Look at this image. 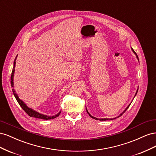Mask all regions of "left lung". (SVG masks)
Returning a JSON list of instances; mask_svg holds the SVG:
<instances>
[{"mask_svg":"<svg viewBox=\"0 0 156 156\" xmlns=\"http://www.w3.org/2000/svg\"><path fill=\"white\" fill-rule=\"evenodd\" d=\"M131 49H132V51H133V53H135V54L136 55V58H137V59L139 60V58H138V56H137V55H136V53H135V51H134V50H133V49H132V48H131ZM138 89H139V88H138ZM137 92H138V90H136V94H135V96H136V94H137ZM134 98H135V97H134ZM131 105V103H130V104H129V105L128 106H127V107H126V109H125V110L124 111V112H122V113H121V114H120V115H119V116H118V118H119V116H122V115H123V114H124V112H126V110L127 109V108H129V105ZM87 112H88V114L89 115V116H90L91 118H92V119H95V120H103H103H104V121H105V120H112V119H116V118H114V119H97V118H95V117H94V116H92V115H90V113H89V112H88L87 109Z\"/></svg>","mask_w":156,"mask_h":156,"instance_id":"left-lung-1","label":"left lung"}]
</instances>
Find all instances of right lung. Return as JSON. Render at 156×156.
<instances>
[{
    "label": "right lung",
    "instance_id": "right-lung-1",
    "mask_svg": "<svg viewBox=\"0 0 156 156\" xmlns=\"http://www.w3.org/2000/svg\"><path fill=\"white\" fill-rule=\"evenodd\" d=\"M17 56H16V58H15V60H14L13 67L12 72V75H11V85H12V87H13V75H14V71H15V69H14V68H15L16 60V58H17ZM12 91H13V95H14V96H15L16 100L17 101L19 104H20V105L21 107V108H23V109L25 111V112L27 113V114L29 115V116H30V117H34V118H36V119H44V120H50V119H55V118L58 116L60 114L61 111H60L58 113V114H56V115L53 116H47V115H45L40 114V113L36 112L34 110H33L32 108H30L29 107H28L27 106V105L25 104V103L23 102L22 100H21L20 98H19L17 94L16 93V91H15V90H14V88L12 89Z\"/></svg>",
    "mask_w": 156,
    "mask_h": 156
}]
</instances>
